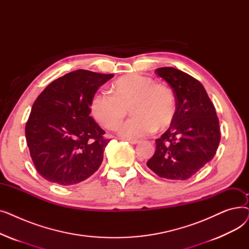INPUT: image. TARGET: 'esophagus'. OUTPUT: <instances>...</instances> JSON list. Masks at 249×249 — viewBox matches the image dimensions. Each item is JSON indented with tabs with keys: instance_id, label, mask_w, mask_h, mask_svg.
Here are the masks:
<instances>
[{
	"instance_id": "obj_1",
	"label": "esophagus",
	"mask_w": 249,
	"mask_h": 249,
	"mask_svg": "<svg viewBox=\"0 0 249 249\" xmlns=\"http://www.w3.org/2000/svg\"><path fill=\"white\" fill-rule=\"evenodd\" d=\"M129 143H131V144H137V143L139 142V140L138 139H133V138H128V139H126Z\"/></svg>"
}]
</instances>
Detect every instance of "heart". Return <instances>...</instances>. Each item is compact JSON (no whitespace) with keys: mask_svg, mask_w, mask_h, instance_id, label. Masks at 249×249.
Segmentation results:
<instances>
[{"mask_svg":"<svg viewBox=\"0 0 249 249\" xmlns=\"http://www.w3.org/2000/svg\"><path fill=\"white\" fill-rule=\"evenodd\" d=\"M129 108L134 117L120 127L119 132L126 137H140L155 128L164 130L171 126L176 117L177 103L167 86L139 73L119 77L112 85V94L98 90L89 102L91 115L109 130L122 123Z\"/></svg>","mask_w":249,"mask_h":249,"instance_id":"1","label":"heart"}]
</instances>
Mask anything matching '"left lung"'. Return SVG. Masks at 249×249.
<instances>
[{"label": "left lung", "mask_w": 249, "mask_h": 249, "mask_svg": "<svg viewBox=\"0 0 249 249\" xmlns=\"http://www.w3.org/2000/svg\"><path fill=\"white\" fill-rule=\"evenodd\" d=\"M155 73L172 87L177 113L172 125L155 140V152L146 164L160 178L186 180L216 154L221 139L216 110L195 77L174 68H160Z\"/></svg>", "instance_id": "left-lung-1"}]
</instances>
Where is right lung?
I'll list each match as a JSON object with an SVG mask.
<instances>
[{
  "label": "right lung",
  "instance_id": "obj_1",
  "mask_svg": "<svg viewBox=\"0 0 249 249\" xmlns=\"http://www.w3.org/2000/svg\"><path fill=\"white\" fill-rule=\"evenodd\" d=\"M113 76L77 70L49 84L34 102L25 136L36 171L46 180L72 186L98 171L111 139L89 116V102Z\"/></svg>",
  "mask_w": 249,
  "mask_h": 249
}]
</instances>
